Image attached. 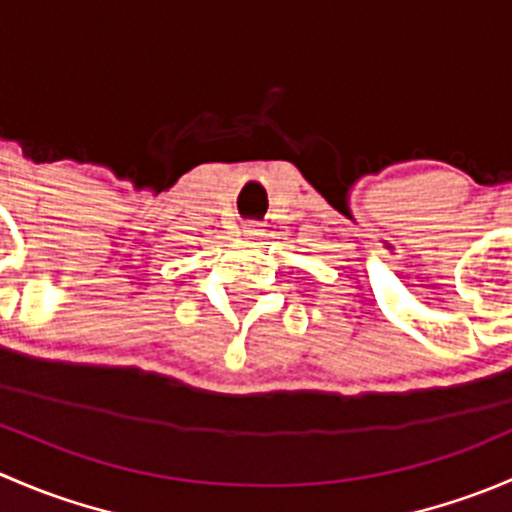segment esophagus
Returning <instances> with one entry per match:
<instances>
[{
	"label": "esophagus",
	"mask_w": 512,
	"mask_h": 512,
	"mask_svg": "<svg viewBox=\"0 0 512 512\" xmlns=\"http://www.w3.org/2000/svg\"><path fill=\"white\" fill-rule=\"evenodd\" d=\"M242 232H245V237H257V235H262L260 227H257V225H247Z\"/></svg>",
	"instance_id": "1"
}]
</instances>
